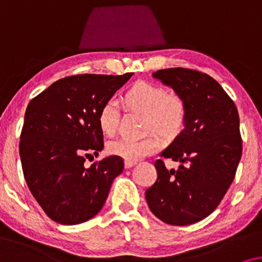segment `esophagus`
I'll use <instances>...</instances> for the list:
<instances>
[{"mask_svg":"<svg viewBox=\"0 0 262 262\" xmlns=\"http://www.w3.org/2000/svg\"><path fill=\"white\" fill-rule=\"evenodd\" d=\"M135 164H137V162H130V160H125V162H124V167H125V169H130V167L134 166Z\"/></svg>","mask_w":262,"mask_h":262,"instance_id":"1","label":"esophagus"}]
</instances>
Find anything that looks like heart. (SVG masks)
I'll use <instances>...</instances> for the list:
<instances>
[{
    "label": "heart",
    "instance_id": "b5f03b06",
    "mask_svg": "<svg viewBox=\"0 0 262 262\" xmlns=\"http://www.w3.org/2000/svg\"><path fill=\"white\" fill-rule=\"evenodd\" d=\"M123 104L129 110L144 114L145 132H156L164 138H175L182 133L187 122V103L177 93H167L162 86L149 82H138L125 93ZM120 120V106L116 99L104 103L98 115V125L102 133L113 137ZM110 155L124 160L137 162L160 148L159 139L148 135L140 140L118 139L107 144Z\"/></svg>",
    "mask_w": 262,
    "mask_h": 262
}]
</instances>
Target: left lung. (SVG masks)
Instances as JSON below:
<instances>
[{
	"label": "left lung",
	"instance_id": "8db88e82",
	"mask_svg": "<svg viewBox=\"0 0 262 262\" xmlns=\"http://www.w3.org/2000/svg\"><path fill=\"white\" fill-rule=\"evenodd\" d=\"M152 76L186 100L182 133L160 157L180 162L167 170L155 162L157 181L145 191L149 210L170 225H189L213 212L235 179L242 156L235 103L210 75L187 68L160 69Z\"/></svg>",
	"mask_w": 262,
	"mask_h": 262
}]
</instances>
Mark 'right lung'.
<instances>
[{
  "mask_svg": "<svg viewBox=\"0 0 262 262\" xmlns=\"http://www.w3.org/2000/svg\"><path fill=\"white\" fill-rule=\"evenodd\" d=\"M133 73L80 74L60 79L31 100L20 135L19 153L29 189L52 221L75 225L102 210L121 157L85 167V158L104 147L98 115Z\"/></svg>",
  "mask_w": 262,
  "mask_h": 262,
  "instance_id": "add662e5",
  "label": "right lung"
}]
</instances>
